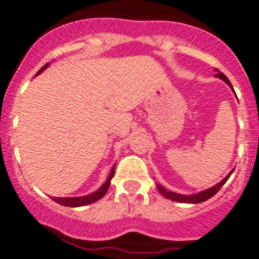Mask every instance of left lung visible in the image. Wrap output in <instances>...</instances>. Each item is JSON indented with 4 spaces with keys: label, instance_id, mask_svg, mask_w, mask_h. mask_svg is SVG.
<instances>
[{
    "label": "left lung",
    "instance_id": "left-lung-1",
    "mask_svg": "<svg viewBox=\"0 0 259 259\" xmlns=\"http://www.w3.org/2000/svg\"><path fill=\"white\" fill-rule=\"evenodd\" d=\"M217 73H215V77L221 78V80L225 81L226 83H227L230 88L232 89V85L231 82H230V80H228L227 77H226L225 74L222 73V72H220L218 69H215ZM232 171H234V169L230 171V173L227 174V176L225 177V178L222 179V181L220 182V183H217L215 186H213V187L208 188V190H204L201 191V192L199 193H195V195H182V193H176V192H171V191L166 190V188L162 187L161 185H157V190L158 192L161 193L162 196H165L166 199H170L173 200V201H177V202H186V204H199V202H204L206 201L208 199H210L211 196H214L218 191L221 190V187H222L223 185H225L226 182H227V179L230 178V176L232 174Z\"/></svg>",
    "mask_w": 259,
    "mask_h": 259
}]
</instances>
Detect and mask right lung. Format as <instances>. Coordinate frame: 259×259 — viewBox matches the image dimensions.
<instances>
[{
  "mask_svg": "<svg viewBox=\"0 0 259 259\" xmlns=\"http://www.w3.org/2000/svg\"><path fill=\"white\" fill-rule=\"evenodd\" d=\"M48 67H49V63H48V64H45L42 68L39 69V71L37 72V74H39L41 72L45 71ZM113 174H115V165H113V167L111 169V173H109L108 178H107V181L104 182L103 185L101 186V188L95 191V192L86 195V196H80V197H53V200H54V201H57L58 204L64 205V206H71V208H77V206H83V205L93 204V202L98 201V200L102 199V197L106 195L107 190H108L109 185H111V179L113 178Z\"/></svg>",
  "mask_w": 259,
  "mask_h": 259,
  "instance_id": "right-lung-1",
  "label": "right lung"
}]
</instances>
